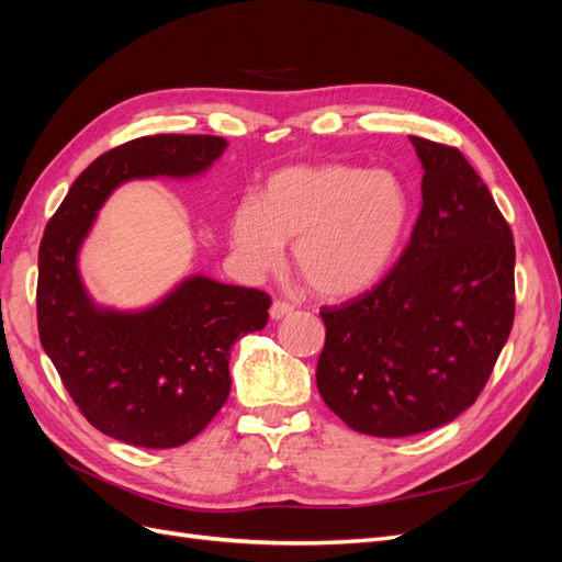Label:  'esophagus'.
Listing matches in <instances>:
<instances>
[{"instance_id":"obj_1","label":"esophagus","mask_w":562,"mask_h":562,"mask_svg":"<svg viewBox=\"0 0 562 562\" xmlns=\"http://www.w3.org/2000/svg\"><path fill=\"white\" fill-rule=\"evenodd\" d=\"M293 312V304H288V302H281V300H277L274 304H271V310H269V316L274 318V321H279V318H283V316H288Z\"/></svg>"}]
</instances>
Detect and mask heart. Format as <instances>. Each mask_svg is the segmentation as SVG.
I'll return each mask as SVG.
<instances>
[{
  "mask_svg": "<svg viewBox=\"0 0 562 562\" xmlns=\"http://www.w3.org/2000/svg\"><path fill=\"white\" fill-rule=\"evenodd\" d=\"M411 194L391 171L347 164L288 166L262 199L244 196L229 217V241L252 271L277 269L293 241V260L312 291L345 300L375 285L403 241Z\"/></svg>",
  "mask_w": 562,
  "mask_h": 562,
  "instance_id": "b5f03b06",
  "label": "heart"
}]
</instances>
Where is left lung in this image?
I'll return each mask as SVG.
<instances>
[{"label":"left lung","instance_id":"obj_1","mask_svg":"<svg viewBox=\"0 0 562 562\" xmlns=\"http://www.w3.org/2000/svg\"><path fill=\"white\" fill-rule=\"evenodd\" d=\"M422 211L396 267L342 307H323L321 398L380 438L429 431L483 391L514 326L516 246L485 182L454 147L411 135Z\"/></svg>","mask_w":562,"mask_h":562}]
</instances>
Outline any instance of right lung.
Listing matches in <instances>:
<instances>
[{
	"label": "right lung",
	"mask_w": 562,
	"mask_h": 562,
	"mask_svg": "<svg viewBox=\"0 0 562 562\" xmlns=\"http://www.w3.org/2000/svg\"><path fill=\"white\" fill-rule=\"evenodd\" d=\"M217 135H145L98 157L48 220L40 246L37 323L50 363L98 431L138 448H178L229 396V349L262 330L269 295L184 277L140 310L98 304L79 250L110 194L131 180L199 178L223 157Z\"/></svg>",
	"instance_id": "add662e5"
}]
</instances>
